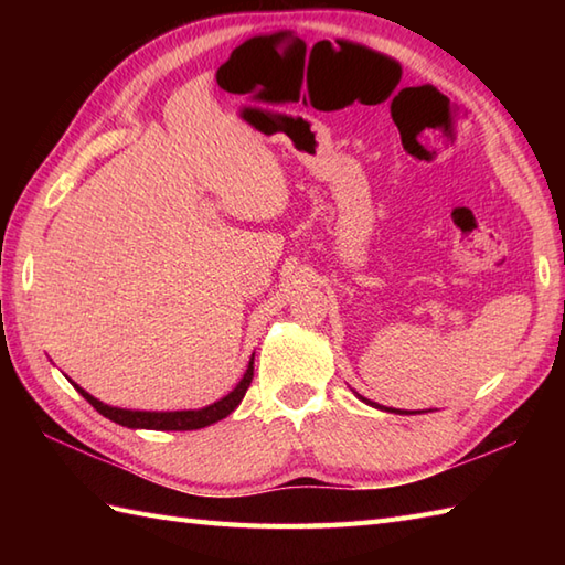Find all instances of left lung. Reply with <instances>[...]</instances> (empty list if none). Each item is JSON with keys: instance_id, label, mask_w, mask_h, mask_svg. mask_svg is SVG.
I'll list each match as a JSON object with an SVG mask.
<instances>
[{"instance_id": "obj_1", "label": "left lung", "mask_w": 565, "mask_h": 565, "mask_svg": "<svg viewBox=\"0 0 565 565\" xmlns=\"http://www.w3.org/2000/svg\"><path fill=\"white\" fill-rule=\"evenodd\" d=\"M359 398H362V395H359ZM362 401H364L366 405H374V407H379V411H386V407H383V405H379V403H371V401H366V398H362ZM386 413H398V415H405L407 411H403V413H401V411H395V407H388V411H386ZM415 413H419V411H415Z\"/></svg>"}]
</instances>
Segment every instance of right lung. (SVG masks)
Listing matches in <instances>:
<instances>
[{
  "instance_id": "add662e5",
  "label": "right lung",
  "mask_w": 565,
  "mask_h": 565,
  "mask_svg": "<svg viewBox=\"0 0 565 565\" xmlns=\"http://www.w3.org/2000/svg\"><path fill=\"white\" fill-rule=\"evenodd\" d=\"M255 354L249 359V366L245 371V376L239 379L237 386L225 395V398L215 401L213 405L201 407V411H174V413H150V411H124V407H111L102 401L94 398L84 388H79L77 383H72L79 393L82 398L87 401L94 411L102 413L104 417H109L111 423L116 425H124L130 429H162V431H186V429H201V427H209L213 423H218V419L231 415L235 407L243 403L245 393L252 383V376H255Z\"/></svg>"
}]
</instances>
